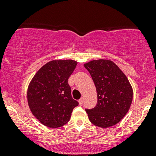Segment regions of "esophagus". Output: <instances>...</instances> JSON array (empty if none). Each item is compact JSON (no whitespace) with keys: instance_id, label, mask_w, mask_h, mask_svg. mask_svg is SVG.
I'll return each instance as SVG.
<instances>
[{"instance_id":"1","label":"esophagus","mask_w":156,"mask_h":156,"mask_svg":"<svg viewBox=\"0 0 156 156\" xmlns=\"http://www.w3.org/2000/svg\"><path fill=\"white\" fill-rule=\"evenodd\" d=\"M78 103H79L80 105H82L83 103H84V99L81 98L79 100H78Z\"/></svg>"}]
</instances>
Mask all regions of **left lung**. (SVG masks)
I'll return each mask as SVG.
<instances>
[{
	"label": "left lung",
	"mask_w": 156,
	"mask_h": 156,
	"mask_svg": "<svg viewBox=\"0 0 156 156\" xmlns=\"http://www.w3.org/2000/svg\"><path fill=\"white\" fill-rule=\"evenodd\" d=\"M90 74L97 93V103L86 112L93 125L109 127L119 123L130 108L133 90L125 74L107 59L93 60L84 65Z\"/></svg>",
	"instance_id": "obj_1"
}]
</instances>
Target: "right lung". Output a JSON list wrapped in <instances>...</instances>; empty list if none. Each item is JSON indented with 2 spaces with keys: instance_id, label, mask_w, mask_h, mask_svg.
Returning a JSON list of instances; mask_svg holds the SVG:
<instances>
[{
  "instance_id": "obj_1",
  "label": "right lung",
  "mask_w": 156,
  "mask_h": 156,
  "mask_svg": "<svg viewBox=\"0 0 156 156\" xmlns=\"http://www.w3.org/2000/svg\"><path fill=\"white\" fill-rule=\"evenodd\" d=\"M78 62L53 60L37 71L30 82L28 103L34 117L45 126L56 128L69 122L78 102L71 94L68 79Z\"/></svg>"
}]
</instances>
